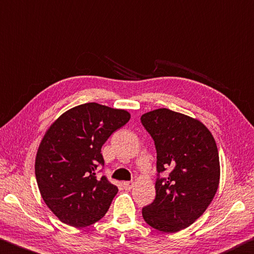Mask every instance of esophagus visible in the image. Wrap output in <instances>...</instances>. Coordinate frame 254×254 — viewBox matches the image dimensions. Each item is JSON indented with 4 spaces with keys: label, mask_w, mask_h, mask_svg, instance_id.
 <instances>
[{
    "label": "esophagus",
    "mask_w": 254,
    "mask_h": 254,
    "mask_svg": "<svg viewBox=\"0 0 254 254\" xmlns=\"http://www.w3.org/2000/svg\"><path fill=\"white\" fill-rule=\"evenodd\" d=\"M123 186H124V189H125V190H131V189H132V186H134V182H132V181L124 182V184H123Z\"/></svg>",
    "instance_id": "34e87169"
}]
</instances>
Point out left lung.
<instances>
[{
    "mask_svg": "<svg viewBox=\"0 0 254 254\" xmlns=\"http://www.w3.org/2000/svg\"><path fill=\"white\" fill-rule=\"evenodd\" d=\"M140 122L157 153L156 196L141 213L152 228L177 232L203 214L219 188L215 140L201 122L166 108L144 114Z\"/></svg>",
    "mask_w": 254,
    "mask_h": 254,
    "instance_id": "1",
    "label": "left lung"
}]
</instances>
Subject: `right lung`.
<instances>
[{"label":"right lung","mask_w":254,"mask_h":254,"mask_svg":"<svg viewBox=\"0 0 254 254\" xmlns=\"http://www.w3.org/2000/svg\"><path fill=\"white\" fill-rule=\"evenodd\" d=\"M129 119L126 110L89 102L65 111L49 128L35 177L43 201L61 222L83 228L105 216L118 189L97 176L105 165L101 147Z\"/></svg>","instance_id":"right-lung-1"}]
</instances>
